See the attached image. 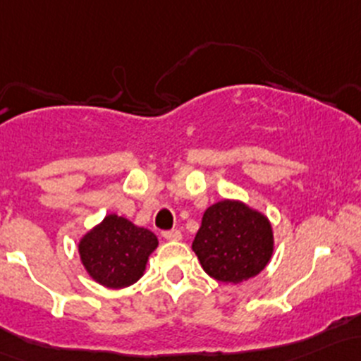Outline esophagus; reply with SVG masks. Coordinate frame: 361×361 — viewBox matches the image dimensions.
Segmentation results:
<instances>
[{
    "label": "esophagus",
    "instance_id": "1",
    "mask_svg": "<svg viewBox=\"0 0 361 361\" xmlns=\"http://www.w3.org/2000/svg\"><path fill=\"white\" fill-rule=\"evenodd\" d=\"M162 236H164L166 240L178 241V240H181V231L180 229H169V231H162Z\"/></svg>",
    "mask_w": 361,
    "mask_h": 361
}]
</instances>
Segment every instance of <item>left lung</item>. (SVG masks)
<instances>
[{"instance_id":"obj_1","label":"left lung","mask_w":361,"mask_h":361,"mask_svg":"<svg viewBox=\"0 0 361 361\" xmlns=\"http://www.w3.org/2000/svg\"><path fill=\"white\" fill-rule=\"evenodd\" d=\"M192 248L209 276L236 284L267 265L274 248L272 228L267 217L241 202H217L204 212Z\"/></svg>"}]
</instances>
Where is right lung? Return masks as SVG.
<instances>
[{
    "label": "right lung",
    "mask_w": 361,
    "mask_h": 361,
    "mask_svg": "<svg viewBox=\"0 0 361 361\" xmlns=\"http://www.w3.org/2000/svg\"><path fill=\"white\" fill-rule=\"evenodd\" d=\"M156 247L152 231L111 214L82 238L78 252L87 272L97 283L118 290L140 279Z\"/></svg>",
    "instance_id": "add662e5"
}]
</instances>
